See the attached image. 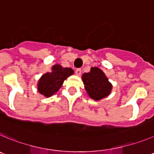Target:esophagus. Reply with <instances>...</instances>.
Segmentation results:
<instances>
[{
	"instance_id": "esophagus-1",
	"label": "esophagus",
	"mask_w": 154,
	"mask_h": 154,
	"mask_svg": "<svg viewBox=\"0 0 154 154\" xmlns=\"http://www.w3.org/2000/svg\"><path fill=\"white\" fill-rule=\"evenodd\" d=\"M75 74L77 76H80L81 74V69H77L75 70Z\"/></svg>"
}]
</instances>
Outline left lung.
I'll list each match as a JSON object with an SVG mask.
<instances>
[{"mask_svg":"<svg viewBox=\"0 0 154 154\" xmlns=\"http://www.w3.org/2000/svg\"><path fill=\"white\" fill-rule=\"evenodd\" d=\"M84 88L91 99L100 100L111 94L113 85L100 69L91 67L88 73H84L81 77Z\"/></svg>","mask_w":154,"mask_h":154,"instance_id":"left-lung-1","label":"left lung"}]
</instances>
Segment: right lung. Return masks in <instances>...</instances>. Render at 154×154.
Returning a JSON list of instances; mask_svg holds the SVG:
<instances>
[{"mask_svg":"<svg viewBox=\"0 0 154 154\" xmlns=\"http://www.w3.org/2000/svg\"><path fill=\"white\" fill-rule=\"evenodd\" d=\"M74 70L70 67H63L55 64L51 67V72L43 74L37 82V91L46 97L56 94L67 77L74 74Z\"/></svg>","mask_w":154,"mask_h":154,"instance_id":"add662e5","label":"right lung"}]
</instances>
